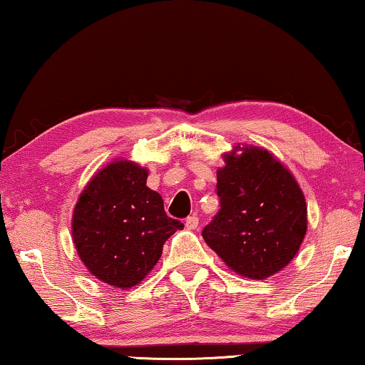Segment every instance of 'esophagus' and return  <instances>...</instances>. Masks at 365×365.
<instances>
[{
	"label": "esophagus",
	"instance_id": "esophagus-1",
	"mask_svg": "<svg viewBox=\"0 0 365 365\" xmlns=\"http://www.w3.org/2000/svg\"><path fill=\"white\" fill-rule=\"evenodd\" d=\"M198 224H200V219L196 216H190V217H187V221H185V225H187V229H190V230H195L196 227H198Z\"/></svg>",
	"mask_w": 365,
	"mask_h": 365
}]
</instances>
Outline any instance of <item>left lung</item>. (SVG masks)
Returning a JSON list of instances; mask_svg holds the SVG:
<instances>
[{
  "label": "left lung",
  "mask_w": 365,
  "mask_h": 365,
  "mask_svg": "<svg viewBox=\"0 0 365 365\" xmlns=\"http://www.w3.org/2000/svg\"><path fill=\"white\" fill-rule=\"evenodd\" d=\"M222 158L221 210L203 239L234 273L266 279L292 262L307 234L304 192L268 149L237 144Z\"/></svg>",
  "instance_id": "8db88e82"
}]
</instances>
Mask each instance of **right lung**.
I'll list each match as a JSON object with an SVG mask.
<instances>
[{"mask_svg":"<svg viewBox=\"0 0 365 365\" xmlns=\"http://www.w3.org/2000/svg\"><path fill=\"white\" fill-rule=\"evenodd\" d=\"M149 170L115 159L81 192L71 219L73 244L92 276L130 289L151 273L165 240L183 224L164 211V200L146 185Z\"/></svg>","mask_w":365,"mask_h":365,"instance_id":"1","label":"right lung"}]
</instances>
